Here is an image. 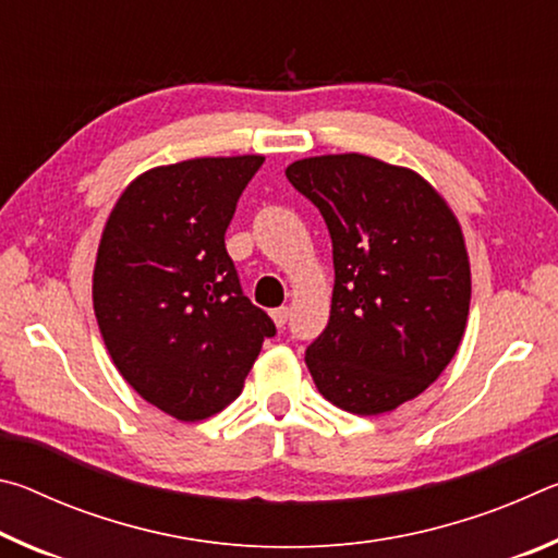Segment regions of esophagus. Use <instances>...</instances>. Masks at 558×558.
<instances>
[{
  "mask_svg": "<svg viewBox=\"0 0 558 558\" xmlns=\"http://www.w3.org/2000/svg\"><path fill=\"white\" fill-rule=\"evenodd\" d=\"M270 317H272V323H276V327H286V323H288V317H290V310L288 307H276L270 313Z\"/></svg>",
  "mask_w": 558,
  "mask_h": 558,
  "instance_id": "34e87169",
  "label": "esophagus"
}]
</instances>
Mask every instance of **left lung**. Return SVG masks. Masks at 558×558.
Listing matches in <instances>:
<instances>
[{
    "label": "left lung",
    "mask_w": 558,
    "mask_h": 558,
    "mask_svg": "<svg viewBox=\"0 0 558 558\" xmlns=\"http://www.w3.org/2000/svg\"><path fill=\"white\" fill-rule=\"evenodd\" d=\"M286 177L332 235V310L305 352L315 386L356 415L399 409L465 335L472 282L456 214L418 172L369 155L298 159Z\"/></svg>",
    "instance_id": "1"
}]
</instances>
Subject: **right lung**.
Wrapping results in <instances>:
<instances>
[{"label":"right lung","mask_w":558,"mask_h":558,"mask_svg":"<svg viewBox=\"0 0 558 558\" xmlns=\"http://www.w3.org/2000/svg\"><path fill=\"white\" fill-rule=\"evenodd\" d=\"M260 155L196 157L132 179L93 270V310L132 389L177 421L239 399L272 319L243 295L223 235Z\"/></svg>","instance_id":"1"}]
</instances>
